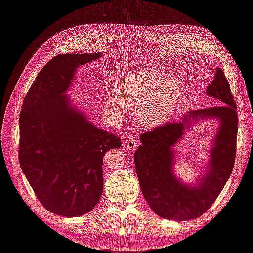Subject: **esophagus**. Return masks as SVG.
I'll use <instances>...</instances> for the list:
<instances>
[{
  "instance_id": "obj_1",
  "label": "esophagus",
  "mask_w": 253,
  "mask_h": 253,
  "mask_svg": "<svg viewBox=\"0 0 253 253\" xmlns=\"http://www.w3.org/2000/svg\"><path fill=\"white\" fill-rule=\"evenodd\" d=\"M125 144H126V148L128 151H134L137 148V144H138V142H137V140L135 138H133V137H131V138H126Z\"/></svg>"
}]
</instances>
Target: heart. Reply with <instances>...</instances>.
I'll list each match as a JSON object with an SVG mask.
<instances>
[{
    "mask_svg": "<svg viewBox=\"0 0 253 253\" xmlns=\"http://www.w3.org/2000/svg\"><path fill=\"white\" fill-rule=\"evenodd\" d=\"M178 81L159 71L143 70L120 81L118 94L109 93L104 108L112 118L124 119L128 112L126 102L138 106L139 119L148 126L167 124L173 117L180 100Z\"/></svg>",
    "mask_w": 253,
    "mask_h": 253,
    "instance_id": "b5f03b06",
    "label": "heart"
}]
</instances>
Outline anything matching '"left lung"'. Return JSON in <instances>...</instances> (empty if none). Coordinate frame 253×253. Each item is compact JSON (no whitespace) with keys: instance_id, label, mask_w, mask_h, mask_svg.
<instances>
[{"instance_id":"8db88e82","label":"left lung","mask_w":253,"mask_h":253,"mask_svg":"<svg viewBox=\"0 0 253 253\" xmlns=\"http://www.w3.org/2000/svg\"><path fill=\"white\" fill-rule=\"evenodd\" d=\"M206 95L220 105L190 111L180 122L166 124L140 136L141 145L134 162L145 201L158 216L178 221L200 217L215 202L232 173L236 152L237 114L230 85L224 72L216 68ZM216 119L219 128L210 150L204 174L196 184L187 185L174 176V147L196 122Z\"/></svg>"}]
</instances>
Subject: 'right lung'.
I'll list each match as a JSON object with an SVG mask.
<instances>
[{"label":"right lung","mask_w":253,"mask_h":253,"mask_svg":"<svg viewBox=\"0 0 253 253\" xmlns=\"http://www.w3.org/2000/svg\"><path fill=\"white\" fill-rule=\"evenodd\" d=\"M101 56L52 58L37 76L20 113L21 169L45 209L58 215L81 216L95 208L103 192L104 154L121 145L119 137L98 128L67 95L77 68Z\"/></svg>","instance_id":"add662e5"}]
</instances>
